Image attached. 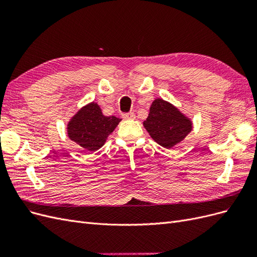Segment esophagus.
I'll return each mask as SVG.
<instances>
[{"label": "esophagus", "mask_w": 257, "mask_h": 257, "mask_svg": "<svg viewBox=\"0 0 257 257\" xmlns=\"http://www.w3.org/2000/svg\"><path fill=\"white\" fill-rule=\"evenodd\" d=\"M122 118L125 119V120H134L135 119V113L134 112L122 113Z\"/></svg>", "instance_id": "34e87169"}]
</instances>
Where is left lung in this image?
<instances>
[{
	"instance_id": "obj_1",
	"label": "left lung",
	"mask_w": 257,
	"mask_h": 257,
	"mask_svg": "<svg viewBox=\"0 0 257 257\" xmlns=\"http://www.w3.org/2000/svg\"><path fill=\"white\" fill-rule=\"evenodd\" d=\"M144 126L155 143L170 149L191 133L193 122L172 103L155 98Z\"/></svg>"
}]
</instances>
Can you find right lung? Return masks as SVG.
<instances>
[{"label": "right lung", "instance_id": "1", "mask_svg": "<svg viewBox=\"0 0 257 257\" xmlns=\"http://www.w3.org/2000/svg\"><path fill=\"white\" fill-rule=\"evenodd\" d=\"M121 119L104 115L97 103L81 107L67 122L68 138L84 150L94 152L102 148Z\"/></svg>", "mask_w": 257, "mask_h": 257}]
</instances>
